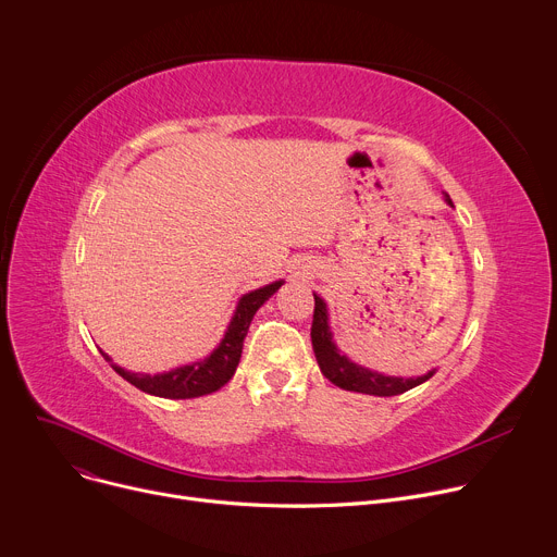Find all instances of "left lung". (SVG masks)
Segmentation results:
<instances>
[{"label": "left lung", "instance_id": "8db88e82", "mask_svg": "<svg viewBox=\"0 0 557 557\" xmlns=\"http://www.w3.org/2000/svg\"><path fill=\"white\" fill-rule=\"evenodd\" d=\"M444 201L448 207H453V201L448 195H444ZM315 311H313V326H311V342L315 358L320 364V371L324 377H329L335 386L344 391H356V393H367V395H377V397H391L399 395L409 388H416L418 384L426 382L433 377L435 371H429L420 377H395V375H384L377 371H371L362 364L352 362L346 352H342L333 339L331 326H329V309L326 301L315 295Z\"/></svg>", "mask_w": 557, "mask_h": 557}]
</instances>
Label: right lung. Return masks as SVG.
Instances as JSON below:
<instances>
[{
	"mask_svg": "<svg viewBox=\"0 0 557 557\" xmlns=\"http://www.w3.org/2000/svg\"><path fill=\"white\" fill-rule=\"evenodd\" d=\"M282 284H284V280H277V282H271L262 288L244 293L237 301L235 313H233V318L226 326V333H224L222 342L218 344V348H213L211 356H207L205 360L177 367V369L166 371V373L148 375V373H131V371L113 364V360L107 356L104 350H102V356H104L107 362H111L115 373H120L126 382H131L133 386H137L139 391H144L148 395L169 397V399H190V397L215 393L218 388H222L235 375V369H237L239 358H242L244 337L248 333L252 315L258 313V309L264 305V301L273 293H277V288Z\"/></svg>",
	"mask_w": 557,
	"mask_h": 557,
	"instance_id": "add662e5",
	"label": "right lung"
}]
</instances>
